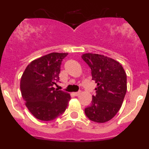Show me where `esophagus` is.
<instances>
[{"label": "esophagus", "mask_w": 149, "mask_h": 149, "mask_svg": "<svg viewBox=\"0 0 149 149\" xmlns=\"http://www.w3.org/2000/svg\"><path fill=\"white\" fill-rule=\"evenodd\" d=\"M81 91H78V92H76V93H74L73 94L74 95H75V96H78L79 95L81 94Z\"/></svg>", "instance_id": "obj_1"}]
</instances>
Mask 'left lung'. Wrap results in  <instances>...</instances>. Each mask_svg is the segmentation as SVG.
Masks as SVG:
<instances>
[{"label":"left lung","instance_id":"8db88e82","mask_svg":"<svg viewBox=\"0 0 149 149\" xmlns=\"http://www.w3.org/2000/svg\"><path fill=\"white\" fill-rule=\"evenodd\" d=\"M81 57L97 84L95 95L84 112L91 121L104 123L113 119L122 107L127 92V75L122 65L113 59L90 53Z\"/></svg>","mask_w":149,"mask_h":149}]
</instances>
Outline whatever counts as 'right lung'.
Instances as JSON below:
<instances>
[{
    "mask_svg": "<svg viewBox=\"0 0 149 149\" xmlns=\"http://www.w3.org/2000/svg\"><path fill=\"white\" fill-rule=\"evenodd\" d=\"M67 53H51L33 60L21 78L20 89L29 111L42 121H51L67 108L71 96L54 86L59 82L60 66Z\"/></svg>",
    "mask_w": 149,
    "mask_h": 149,
    "instance_id": "1",
    "label": "right lung"
}]
</instances>
